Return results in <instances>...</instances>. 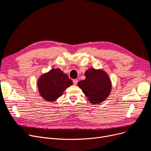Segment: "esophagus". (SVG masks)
Returning a JSON list of instances; mask_svg holds the SVG:
<instances>
[{
  "label": "esophagus",
  "mask_w": 151,
  "mask_h": 151,
  "mask_svg": "<svg viewBox=\"0 0 151 151\" xmlns=\"http://www.w3.org/2000/svg\"><path fill=\"white\" fill-rule=\"evenodd\" d=\"M73 85H76L77 83H78V80H77L76 79H75V80H73Z\"/></svg>",
  "instance_id": "obj_1"
}]
</instances>
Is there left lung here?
I'll list each match as a JSON object with an SVG mask.
<instances>
[{
  "label": "left lung",
  "instance_id": "8db88e82",
  "mask_svg": "<svg viewBox=\"0 0 151 151\" xmlns=\"http://www.w3.org/2000/svg\"><path fill=\"white\" fill-rule=\"evenodd\" d=\"M85 80L78 83V86L92 104L101 103L108 98L112 89L108 74L103 69L88 68L85 72Z\"/></svg>",
  "mask_w": 151,
  "mask_h": 151
}]
</instances>
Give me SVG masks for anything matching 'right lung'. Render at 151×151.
Segmentation results:
<instances>
[{"mask_svg":"<svg viewBox=\"0 0 151 151\" xmlns=\"http://www.w3.org/2000/svg\"><path fill=\"white\" fill-rule=\"evenodd\" d=\"M73 85L68 76L60 68L52 69L42 74L38 80L37 88L40 96L48 102H55Z\"/></svg>","mask_w":151,"mask_h":151,"instance_id":"obj_1","label":"right lung"}]
</instances>
